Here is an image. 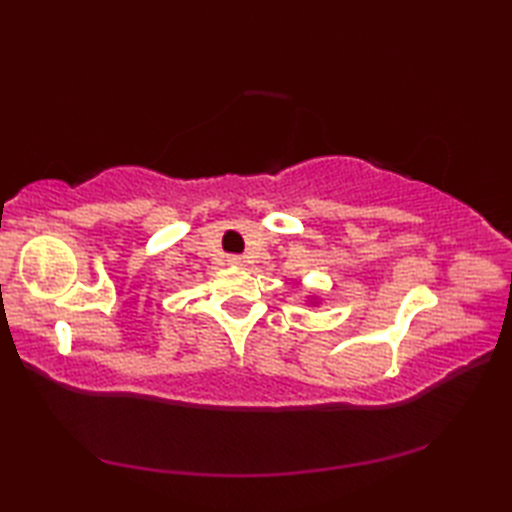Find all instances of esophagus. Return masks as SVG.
<instances>
[{
    "instance_id": "esophagus-1",
    "label": "esophagus",
    "mask_w": 512,
    "mask_h": 512,
    "mask_svg": "<svg viewBox=\"0 0 512 512\" xmlns=\"http://www.w3.org/2000/svg\"><path fill=\"white\" fill-rule=\"evenodd\" d=\"M228 264H231V266H244L246 262H244V257L233 255V257H228Z\"/></svg>"
}]
</instances>
